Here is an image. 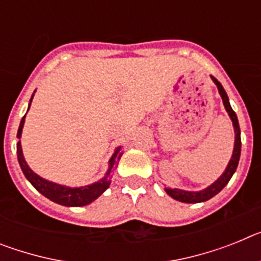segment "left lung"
Returning <instances> with one entry per match:
<instances>
[{"instance_id":"obj_1","label":"left lung","mask_w":261,"mask_h":261,"mask_svg":"<svg viewBox=\"0 0 261 261\" xmlns=\"http://www.w3.org/2000/svg\"><path fill=\"white\" fill-rule=\"evenodd\" d=\"M212 81L216 84L217 89H218V93H220L221 98H222L223 106H225L226 112L229 114V117L232 121V126H234V133H235V141H234V149H232V155L231 159L229 161L227 166H226L225 171L222 172L218 179H217L214 183H212L211 186H208L206 188L201 191H184L179 190V188H165L166 193L168 196H171L172 199L177 200L180 202H187V204H196V202H204L208 201L209 199H212L213 196H216L217 193L221 192L223 190V187L229 183V180L231 179V176L234 175L235 170L238 167L239 158H241V128H239L238 123V117H237V114L232 111L231 106H230L229 102V96L226 94L225 89L222 87V85L213 77L211 75Z\"/></svg>"}]
</instances>
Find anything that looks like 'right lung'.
Here are the masks:
<instances>
[{
    "mask_svg": "<svg viewBox=\"0 0 261 261\" xmlns=\"http://www.w3.org/2000/svg\"><path fill=\"white\" fill-rule=\"evenodd\" d=\"M35 94V91H34ZM34 94H32L31 99H30L29 103V110L30 106H31L32 98H34ZM27 110V111H29ZM24 119H26V115L22 117L19 124V128H18L17 137H22V130L23 125H24ZM121 146L116 147L112 154V156L108 161V170L105 174V176L100 179V180L95 181L93 184H89V186L84 187H68V186H62V184H57L55 181H49L44 177L39 176L36 172H34L31 170L29 165H27L26 159H24V155H23L22 151V145H20V141H18L17 144V156H18V162H19L20 168H22L23 174L26 176L27 180L34 186L38 192H40L41 195L45 196L47 199H49L50 201L56 202V204L64 205V206H85V205H89L96 200L99 196L102 195L106 190L111 184L110 174L112 172V170L117 167V163H119L120 158L123 155L121 153Z\"/></svg>",
    "mask_w": 261,
    "mask_h": 261,
    "instance_id": "add662e5",
    "label": "right lung"
}]
</instances>
